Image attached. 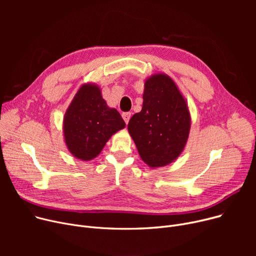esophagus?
<instances>
[{
    "label": "esophagus",
    "instance_id": "34e87169",
    "mask_svg": "<svg viewBox=\"0 0 256 256\" xmlns=\"http://www.w3.org/2000/svg\"><path fill=\"white\" fill-rule=\"evenodd\" d=\"M122 118H124V120L126 121V124H128V121H130V112L122 113Z\"/></svg>",
    "mask_w": 256,
    "mask_h": 256
}]
</instances>
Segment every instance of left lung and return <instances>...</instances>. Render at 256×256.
<instances>
[{"label":"left lung","mask_w":256,"mask_h":256,"mask_svg":"<svg viewBox=\"0 0 256 256\" xmlns=\"http://www.w3.org/2000/svg\"><path fill=\"white\" fill-rule=\"evenodd\" d=\"M190 128L189 106L176 82L163 72L147 78L142 110L128 126L143 162L150 168L172 163L184 152Z\"/></svg>","instance_id":"obj_1"}]
</instances>
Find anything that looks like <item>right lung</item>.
Returning a JSON list of instances; mask_svg holds the SVG:
<instances>
[{
    "instance_id": "add662e5",
    "label": "right lung",
    "mask_w": 256,
    "mask_h": 256,
    "mask_svg": "<svg viewBox=\"0 0 256 256\" xmlns=\"http://www.w3.org/2000/svg\"><path fill=\"white\" fill-rule=\"evenodd\" d=\"M124 128L122 117L114 108L108 106L100 86L94 83L78 88L63 118L67 150L85 162L96 158L114 134Z\"/></svg>"
}]
</instances>
